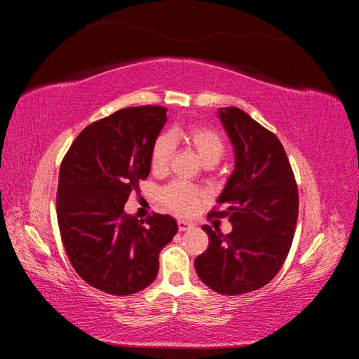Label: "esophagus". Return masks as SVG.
Here are the masks:
<instances>
[{"mask_svg": "<svg viewBox=\"0 0 359 359\" xmlns=\"http://www.w3.org/2000/svg\"><path fill=\"white\" fill-rule=\"evenodd\" d=\"M194 224L193 223H190V222H186V220H178V229H180V232H184V231H189V229H191Z\"/></svg>", "mask_w": 359, "mask_h": 359, "instance_id": "34e87169", "label": "esophagus"}]
</instances>
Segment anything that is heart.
I'll return each instance as SVG.
<instances>
[{
	"instance_id": "heart-1",
	"label": "heart",
	"mask_w": 359,
	"mask_h": 359,
	"mask_svg": "<svg viewBox=\"0 0 359 359\" xmlns=\"http://www.w3.org/2000/svg\"><path fill=\"white\" fill-rule=\"evenodd\" d=\"M175 142L189 145L203 165L212 166L219 163L226 153L223 136L212 127L202 124H190L186 127L172 128L169 135L165 133L156 139L151 151V169L156 173L166 172L172 160ZM203 190L182 181H173L160 191V201L170 211L189 215L198 208Z\"/></svg>"
}]
</instances>
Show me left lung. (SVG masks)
Returning <instances> with one entry per match:
<instances>
[{
	"label": "left lung",
	"mask_w": 359,
	"mask_h": 359,
	"mask_svg": "<svg viewBox=\"0 0 359 359\" xmlns=\"http://www.w3.org/2000/svg\"><path fill=\"white\" fill-rule=\"evenodd\" d=\"M219 116L235 149V169L217 199L232 232L205 224L208 248L194 260L203 283L222 295H241L264 287L283 266L295 235L298 187L278 137L238 107Z\"/></svg>",
	"instance_id": "8db88e82"
}]
</instances>
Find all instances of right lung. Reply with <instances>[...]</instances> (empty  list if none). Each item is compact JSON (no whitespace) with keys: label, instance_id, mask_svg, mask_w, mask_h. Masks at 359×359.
I'll return each instance as SVG.
<instances>
[{"label":"right lung","instance_id":"1","mask_svg":"<svg viewBox=\"0 0 359 359\" xmlns=\"http://www.w3.org/2000/svg\"><path fill=\"white\" fill-rule=\"evenodd\" d=\"M166 112L153 104L119 109L85 127L61 161L57 217L64 248L79 277L111 295L153 283L160 250L178 232L170 215L137 220L124 212L130 193L149 175Z\"/></svg>","mask_w":359,"mask_h":359}]
</instances>
